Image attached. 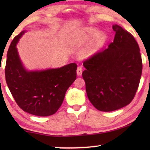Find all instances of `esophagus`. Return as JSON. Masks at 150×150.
<instances>
[{"label": "esophagus", "mask_w": 150, "mask_h": 150, "mask_svg": "<svg viewBox=\"0 0 150 150\" xmlns=\"http://www.w3.org/2000/svg\"><path fill=\"white\" fill-rule=\"evenodd\" d=\"M76 73H77V75L79 76H81L82 75V73H83V68H82V67H81V66L78 67Z\"/></svg>", "instance_id": "obj_1"}]
</instances>
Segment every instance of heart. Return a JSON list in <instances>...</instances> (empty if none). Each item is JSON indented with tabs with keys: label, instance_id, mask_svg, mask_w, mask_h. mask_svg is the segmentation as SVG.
<instances>
[{
	"label": "heart",
	"instance_id": "heart-1",
	"mask_svg": "<svg viewBox=\"0 0 150 150\" xmlns=\"http://www.w3.org/2000/svg\"><path fill=\"white\" fill-rule=\"evenodd\" d=\"M91 39L92 40L90 44L81 52V55L83 58H87L95 54L105 44L107 40V35L105 33L98 31L97 28L88 26L78 30L71 39L74 44L76 46H82L89 42Z\"/></svg>",
	"mask_w": 150,
	"mask_h": 150
}]
</instances>
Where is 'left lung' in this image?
<instances>
[{
  "instance_id": "obj_1",
  "label": "left lung",
  "mask_w": 150,
  "mask_h": 150,
  "mask_svg": "<svg viewBox=\"0 0 150 150\" xmlns=\"http://www.w3.org/2000/svg\"><path fill=\"white\" fill-rule=\"evenodd\" d=\"M108 48L83 62V72L89 101L100 111H113L131 102L142 74L139 45L132 35L117 24Z\"/></svg>"
}]
</instances>
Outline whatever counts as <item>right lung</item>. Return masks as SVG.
Returning a JSON list of instances; mask_svg holds the SVG:
<instances>
[{
    "label": "right lung",
    "instance_id": "obj_1",
    "mask_svg": "<svg viewBox=\"0 0 150 150\" xmlns=\"http://www.w3.org/2000/svg\"><path fill=\"white\" fill-rule=\"evenodd\" d=\"M26 30L15 37L7 52L5 79L18 105L37 116L54 114L61 106L65 93L76 79V63L55 69L27 70L22 64L16 45Z\"/></svg>",
    "mask_w": 150,
    "mask_h": 150
}]
</instances>
